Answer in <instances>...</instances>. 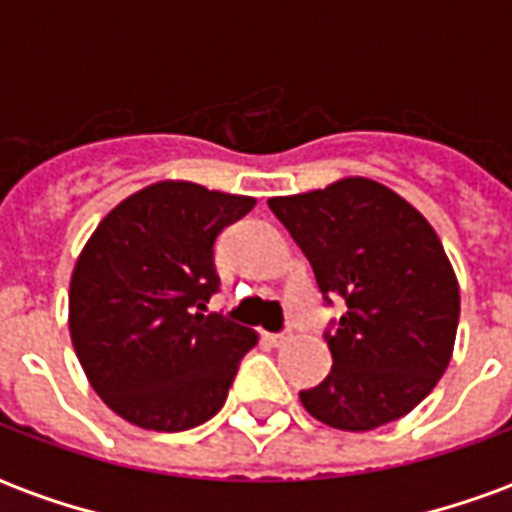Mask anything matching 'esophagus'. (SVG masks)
<instances>
[{
	"label": "esophagus",
	"instance_id": "34e87169",
	"mask_svg": "<svg viewBox=\"0 0 512 512\" xmlns=\"http://www.w3.org/2000/svg\"><path fill=\"white\" fill-rule=\"evenodd\" d=\"M266 340H268V343H271V345H277V348H279V345L288 343L290 334H266Z\"/></svg>",
	"mask_w": 512,
	"mask_h": 512
}]
</instances>
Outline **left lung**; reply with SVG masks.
I'll use <instances>...</instances> for the list:
<instances>
[{"label": "left lung", "mask_w": 512, "mask_h": 512, "mask_svg": "<svg viewBox=\"0 0 512 512\" xmlns=\"http://www.w3.org/2000/svg\"><path fill=\"white\" fill-rule=\"evenodd\" d=\"M268 208L310 260L323 299L343 296L326 334L332 373L301 406L337 430L406 417L450 365L461 290L439 235L397 191L370 178L271 197Z\"/></svg>", "instance_id": "1"}]
</instances>
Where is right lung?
<instances>
[{"label": "right lung", "instance_id": "1", "mask_svg": "<svg viewBox=\"0 0 512 512\" xmlns=\"http://www.w3.org/2000/svg\"><path fill=\"white\" fill-rule=\"evenodd\" d=\"M255 197L158 180L106 213L76 260L68 329L87 381L117 417L189 430L227 400L257 334L219 312L213 241Z\"/></svg>", "mask_w": 512, "mask_h": 512}]
</instances>
